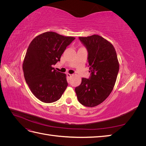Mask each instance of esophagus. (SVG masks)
Masks as SVG:
<instances>
[{
  "label": "esophagus",
  "mask_w": 146,
  "mask_h": 146,
  "mask_svg": "<svg viewBox=\"0 0 146 146\" xmlns=\"http://www.w3.org/2000/svg\"><path fill=\"white\" fill-rule=\"evenodd\" d=\"M66 76H67L68 78L69 79L70 77H72V74H69V73H67V74H66Z\"/></svg>",
  "instance_id": "34e87169"
}]
</instances>
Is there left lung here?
Returning a JSON list of instances; mask_svg holds the SVG:
<instances>
[{
	"mask_svg": "<svg viewBox=\"0 0 146 146\" xmlns=\"http://www.w3.org/2000/svg\"><path fill=\"white\" fill-rule=\"evenodd\" d=\"M88 52L90 78H82L75 88L81 104L94 107L102 103L111 93L116 81L119 64L115 48L111 42L98 35L79 37Z\"/></svg>",
	"mask_w": 146,
	"mask_h": 146,
	"instance_id": "left-lung-1",
	"label": "left lung"
}]
</instances>
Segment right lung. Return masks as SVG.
<instances>
[{"label": "right lung", "instance_id": "1", "mask_svg": "<svg viewBox=\"0 0 146 146\" xmlns=\"http://www.w3.org/2000/svg\"><path fill=\"white\" fill-rule=\"evenodd\" d=\"M76 38L47 32L35 37L27 48L23 64L24 76L31 91L44 103L58 100L68 86L65 74L52 67Z\"/></svg>", "mask_w": 146, "mask_h": 146}]
</instances>
